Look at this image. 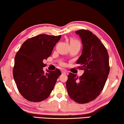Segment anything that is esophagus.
I'll return each instance as SVG.
<instances>
[{"label": "esophagus", "instance_id": "obj_1", "mask_svg": "<svg viewBox=\"0 0 124 124\" xmlns=\"http://www.w3.org/2000/svg\"><path fill=\"white\" fill-rule=\"evenodd\" d=\"M62 74H66V72H65V71H64V70H62Z\"/></svg>", "mask_w": 124, "mask_h": 124}]
</instances>
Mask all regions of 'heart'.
<instances>
[{
    "label": "heart",
    "instance_id": "obj_1",
    "mask_svg": "<svg viewBox=\"0 0 124 124\" xmlns=\"http://www.w3.org/2000/svg\"><path fill=\"white\" fill-rule=\"evenodd\" d=\"M70 45H77L80 46V43L79 41L73 39H70Z\"/></svg>",
    "mask_w": 124,
    "mask_h": 124
}]
</instances>
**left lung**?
Here are the masks:
<instances>
[{"label": "left lung", "mask_w": 124, "mask_h": 124, "mask_svg": "<svg viewBox=\"0 0 124 124\" xmlns=\"http://www.w3.org/2000/svg\"><path fill=\"white\" fill-rule=\"evenodd\" d=\"M83 45L77 62L84 70L82 76L70 73L66 87L70 98L78 103H86L97 97L103 90L110 72L108 54L100 39L85 30L75 31Z\"/></svg>", "instance_id": "8db88e82"}]
</instances>
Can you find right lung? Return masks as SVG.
I'll return each instance as SVG.
<instances>
[{
    "instance_id": "right-lung-1",
    "label": "right lung",
    "mask_w": 124,
    "mask_h": 124,
    "mask_svg": "<svg viewBox=\"0 0 124 124\" xmlns=\"http://www.w3.org/2000/svg\"><path fill=\"white\" fill-rule=\"evenodd\" d=\"M60 38L61 35L40 34L27 39L16 54L13 78L19 92L28 101L40 102L47 98L62 74L58 69L46 73L43 70V61L51 55Z\"/></svg>"
}]
</instances>
